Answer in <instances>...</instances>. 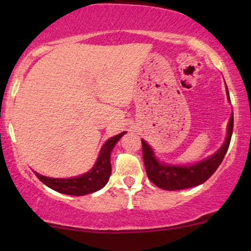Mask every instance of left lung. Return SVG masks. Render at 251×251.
Segmentation results:
<instances>
[{
	"instance_id": "1",
	"label": "left lung",
	"mask_w": 251,
	"mask_h": 251,
	"mask_svg": "<svg viewBox=\"0 0 251 251\" xmlns=\"http://www.w3.org/2000/svg\"><path fill=\"white\" fill-rule=\"evenodd\" d=\"M226 91H227V97L229 100L227 87H226ZM232 132L233 114L231 115L228 122L227 137H226L225 143L223 144L221 149L208 159L201 161L199 163L191 164V166H167V164L160 163L154 156L153 151L149 146V144L145 140H142L143 159L147 176H149L150 180L153 184H155L157 187L168 191L184 190V188L194 187L204 183L205 180L209 179L214 175L219 164L222 163L223 159H224L225 154L228 150L229 142H231Z\"/></svg>"
}]
</instances>
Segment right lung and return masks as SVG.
<instances>
[{
	"instance_id": "obj_1",
	"label": "right lung",
	"mask_w": 251,
	"mask_h": 251,
	"mask_svg": "<svg viewBox=\"0 0 251 251\" xmlns=\"http://www.w3.org/2000/svg\"><path fill=\"white\" fill-rule=\"evenodd\" d=\"M126 132L119 133L112 138H109L107 142L101 147L100 153H99L98 160L96 162L95 167L89 171V173L82 175L80 177L73 178H50L42 176V175L35 173L36 177L42 181L48 187L59 192L63 194L70 195H85L94 193V192L100 190L106 185L109 176L112 173L111 167V152L115 144L119 142V139L125 135Z\"/></svg>"
}]
</instances>
